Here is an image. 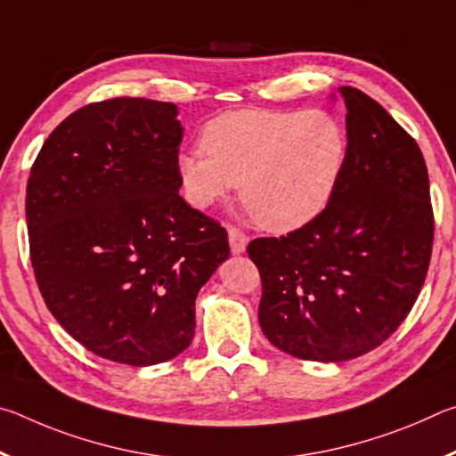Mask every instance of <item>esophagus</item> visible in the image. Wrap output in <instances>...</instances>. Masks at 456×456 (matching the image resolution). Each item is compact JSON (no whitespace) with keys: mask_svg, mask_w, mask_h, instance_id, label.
Wrapping results in <instances>:
<instances>
[{"mask_svg":"<svg viewBox=\"0 0 456 456\" xmlns=\"http://www.w3.org/2000/svg\"><path fill=\"white\" fill-rule=\"evenodd\" d=\"M227 235H229L231 253H233V256H239V253H243L245 247H247V241H249V239H247V235L243 233V231H239L237 227H229L227 229Z\"/></svg>","mask_w":456,"mask_h":456,"instance_id":"obj_1","label":"esophagus"}]
</instances>
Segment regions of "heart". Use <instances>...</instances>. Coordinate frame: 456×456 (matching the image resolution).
Instances as JSON below:
<instances>
[{"label":"heart","mask_w":456,"mask_h":456,"mask_svg":"<svg viewBox=\"0 0 456 456\" xmlns=\"http://www.w3.org/2000/svg\"><path fill=\"white\" fill-rule=\"evenodd\" d=\"M200 142L176 157L189 203L207 209L241 184L247 209L275 233L320 217L348 159L344 126L322 110H231L207 122Z\"/></svg>","instance_id":"1"}]
</instances>
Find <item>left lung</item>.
Masks as SVG:
<instances>
[{"label": "left lung", "instance_id": "1", "mask_svg": "<svg viewBox=\"0 0 456 456\" xmlns=\"http://www.w3.org/2000/svg\"><path fill=\"white\" fill-rule=\"evenodd\" d=\"M338 92L348 159L330 205L302 229L247 245L265 338L314 362L364 356L395 334L427 280L435 235L419 144L364 92Z\"/></svg>", "mask_w": 456, "mask_h": 456}]
</instances>
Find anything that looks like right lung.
Wrapping results in <instances>:
<instances>
[{"instance_id": "obj_1", "label": "right lung", "mask_w": 456, "mask_h": 456, "mask_svg": "<svg viewBox=\"0 0 456 456\" xmlns=\"http://www.w3.org/2000/svg\"><path fill=\"white\" fill-rule=\"evenodd\" d=\"M179 108L112 98L44 142L26 191L29 256L53 318L96 356L152 366L189 348L227 231L179 195Z\"/></svg>"}]
</instances>
